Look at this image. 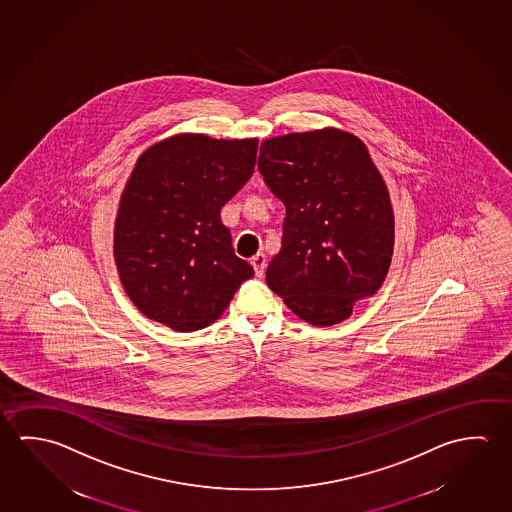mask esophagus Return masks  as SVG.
Masks as SVG:
<instances>
[{"label": "esophagus", "instance_id": "1", "mask_svg": "<svg viewBox=\"0 0 512 512\" xmlns=\"http://www.w3.org/2000/svg\"><path fill=\"white\" fill-rule=\"evenodd\" d=\"M250 262H252L253 269H255V275L262 277V275H264V269H266V255L260 252L255 253L252 259H250Z\"/></svg>", "mask_w": 512, "mask_h": 512}]
</instances>
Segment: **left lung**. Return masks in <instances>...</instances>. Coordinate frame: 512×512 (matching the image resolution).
<instances>
[{
    "label": "left lung",
    "instance_id": "left-lung-1",
    "mask_svg": "<svg viewBox=\"0 0 512 512\" xmlns=\"http://www.w3.org/2000/svg\"><path fill=\"white\" fill-rule=\"evenodd\" d=\"M259 171L285 205L269 289L316 327L350 318L391 266L394 216L386 182L357 135L327 126L260 144Z\"/></svg>",
    "mask_w": 512,
    "mask_h": 512
}]
</instances>
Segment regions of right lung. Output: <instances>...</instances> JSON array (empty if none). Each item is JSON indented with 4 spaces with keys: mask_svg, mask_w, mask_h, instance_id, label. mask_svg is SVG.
I'll return each instance as SVG.
<instances>
[{
    "mask_svg": "<svg viewBox=\"0 0 512 512\" xmlns=\"http://www.w3.org/2000/svg\"><path fill=\"white\" fill-rule=\"evenodd\" d=\"M257 137L171 135L141 153L114 225V260L125 293L146 318L194 332L225 312L253 277L219 210L252 176Z\"/></svg>",
    "mask_w": 512,
    "mask_h": 512,
    "instance_id": "right-lung-1",
    "label": "right lung"
}]
</instances>
